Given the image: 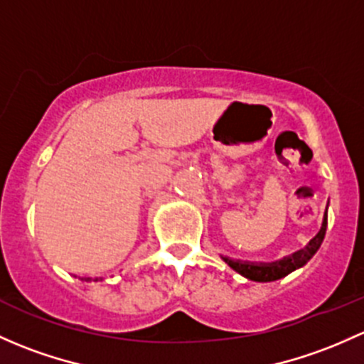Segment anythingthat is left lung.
<instances>
[{
    "label": "left lung",
    "mask_w": 364,
    "mask_h": 364,
    "mask_svg": "<svg viewBox=\"0 0 364 364\" xmlns=\"http://www.w3.org/2000/svg\"><path fill=\"white\" fill-rule=\"evenodd\" d=\"M326 221H328V214H324L323 220V227H321L319 233L309 242V246L305 250H300L294 255L288 256V258L281 259V262L275 263H267V265H256V263H242V262H233L230 258H223L228 265L232 267L235 272H239L244 277L251 279V281H258V282H270V281H277V279L286 277L288 274H291L293 270L300 269L304 267L309 259L316 255L317 250L321 247L324 239V233H326Z\"/></svg>",
    "instance_id": "8db88e82"
}]
</instances>
